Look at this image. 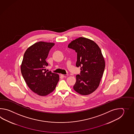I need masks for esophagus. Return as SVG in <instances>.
<instances>
[{
  "mask_svg": "<svg viewBox=\"0 0 134 134\" xmlns=\"http://www.w3.org/2000/svg\"><path fill=\"white\" fill-rule=\"evenodd\" d=\"M68 75H63V74H61V76L63 77H68Z\"/></svg>",
  "mask_w": 134,
  "mask_h": 134,
  "instance_id": "34e87169",
  "label": "esophagus"
}]
</instances>
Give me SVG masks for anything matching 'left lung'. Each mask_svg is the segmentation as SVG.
Returning <instances> with one entry per match:
<instances>
[{
	"mask_svg": "<svg viewBox=\"0 0 134 134\" xmlns=\"http://www.w3.org/2000/svg\"><path fill=\"white\" fill-rule=\"evenodd\" d=\"M68 47L77 53L76 66L81 70L73 88L81 95L91 94L100 85L105 66L101 50L93 41L84 37L71 41Z\"/></svg>",
	"mask_w": 134,
	"mask_h": 134,
	"instance_id": "8db88e82",
	"label": "left lung"
}]
</instances>
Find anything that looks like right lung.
Returning a JSON list of instances; mask_svg holds the SVG:
<instances>
[{
	"label": "right lung",
	"instance_id": "add662e5",
	"mask_svg": "<svg viewBox=\"0 0 134 134\" xmlns=\"http://www.w3.org/2000/svg\"><path fill=\"white\" fill-rule=\"evenodd\" d=\"M54 43L39 42L26 50L21 72L29 88L37 95L46 96L54 91L59 80L58 74L47 72L46 59Z\"/></svg>",
	"mask_w": 134,
	"mask_h": 134
}]
</instances>
